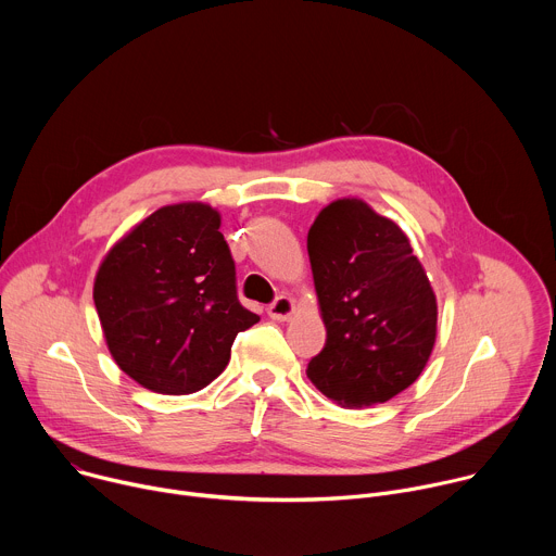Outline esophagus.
Returning a JSON list of instances; mask_svg holds the SVG:
<instances>
[{"label":"esophagus","mask_w":556,"mask_h":556,"mask_svg":"<svg viewBox=\"0 0 556 556\" xmlns=\"http://www.w3.org/2000/svg\"><path fill=\"white\" fill-rule=\"evenodd\" d=\"M292 312H294V301L288 294H279L268 305V316H270V319H275V321H286Z\"/></svg>","instance_id":"1"}]
</instances>
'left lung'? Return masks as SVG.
Instances as JSON below:
<instances>
[{
	"label": "left lung",
	"instance_id": "obj_1",
	"mask_svg": "<svg viewBox=\"0 0 556 556\" xmlns=\"http://www.w3.org/2000/svg\"><path fill=\"white\" fill-rule=\"evenodd\" d=\"M307 255L328 330L307 378L339 405L387 403L435 343V294L407 235L361 200H337L314 219Z\"/></svg>",
	"mask_w": 556,
	"mask_h": 556
}]
</instances>
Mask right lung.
Masks as SVG:
<instances>
[{"label":"right lung","mask_w":556,"mask_h":556,"mask_svg":"<svg viewBox=\"0 0 556 556\" xmlns=\"http://www.w3.org/2000/svg\"><path fill=\"white\" fill-rule=\"evenodd\" d=\"M94 305L118 367L157 393H193L230 361L235 337L260 321L237 299L219 213L163 206L108 253Z\"/></svg>","instance_id":"1"}]
</instances>
